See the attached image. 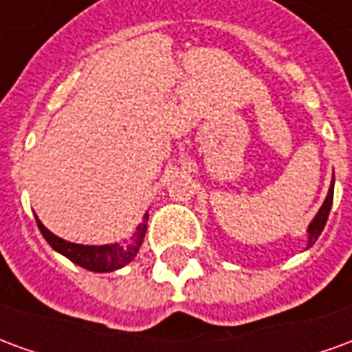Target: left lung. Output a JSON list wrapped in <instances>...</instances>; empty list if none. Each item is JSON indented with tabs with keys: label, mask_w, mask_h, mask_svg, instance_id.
I'll list each match as a JSON object with an SVG mask.
<instances>
[{
	"label": "left lung",
	"mask_w": 352,
	"mask_h": 352,
	"mask_svg": "<svg viewBox=\"0 0 352 352\" xmlns=\"http://www.w3.org/2000/svg\"><path fill=\"white\" fill-rule=\"evenodd\" d=\"M332 199H333V179L332 184H330V190H328V196H326L324 204L318 209V213L315 214V219L311 221L309 228H307V234H309V239H307V247H313L315 241L320 236V232L324 230V224L328 221V214H330V209H332Z\"/></svg>",
	"instance_id": "8db88e82"
}]
</instances>
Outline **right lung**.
<instances>
[{"label":"right lung","instance_id":"obj_1","mask_svg":"<svg viewBox=\"0 0 352 352\" xmlns=\"http://www.w3.org/2000/svg\"><path fill=\"white\" fill-rule=\"evenodd\" d=\"M37 226L41 230L43 237L49 241V245L60 254H64L65 258H69L73 264L85 267L88 272L96 273H109L120 270L126 264H130L131 260L135 258V254L141 249L143 237L146 232V221H148V213L143 217V224H139L135 234L130 239H124L122 243L115 245H101V247H94V245H79L65 241L62 237L54 236L50 230L43 226V222L35 217Z\"/></svg>","mask_w":352,"mask_h":352}]
</instances>
